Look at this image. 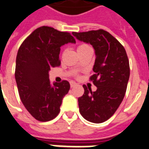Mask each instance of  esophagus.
<instances>
[{
	"instance_id": "obj_1",
	"label": "esophagus",
	"mask_w": 149,
	"mask_h": 149,
	"mask_svg": "<svg viewBox=\"0 0 149 149\" xmlns=\"http://www.w3.org/2000/svg\"><path fill=\"white\" fill-rule=\"evenodd\" d=\"M70 84L71 88L74 87V86H76V85H77V83H76V82H75L74 81H70Z\"/></svg>"
}]
</instances>
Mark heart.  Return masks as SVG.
<instances>
[{
    "instance_id": "b5f03b06",
    "label": "heart",
    "mask_w": 149,
    "mask_h": 149,
    "mask_svg": "<svg viewBox=\"0 0 149 149\" xmlns=\"http://www.w3.org/2000/svg\"><path fill=\"white\" fill-rule=\"evenodd\" d=\"M86 46V45H81V46H79L78 48H79V47H82V46Z\"/></svg>"
}]
</instances>
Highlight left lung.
<instances>
[{
	"label": "left lung",
	"instance_id": "1",
	"mask_svg": "<svg viewBox=\"0 0 149 149\" xmlns=\"http://www.w3.org/2000/svg\"><path fill=\"white\" fill-rule=\"evenodd\" d=\"M77 40L90 43L95 51L94 74L90 79L97 87L92 91L84 85L78 98L79 112L91 122L102 123L113 115L122 102L130 77L129 60L124 46L104 30L76 33Z\"/></svg>",
	"mask_w": 149,
	"mask_h": 149
}]
</instances>
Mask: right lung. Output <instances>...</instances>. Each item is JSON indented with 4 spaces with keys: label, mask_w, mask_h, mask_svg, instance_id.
Returning a JSON list of instances; mask_svg holds the SVG:
<instances>
[{
    "label": "right lung",
    "mask_w": 149,
    "mask_h": 149,
    "mask_svg": "<svg viewBox=\"0 0 149 149\" xmlns=\"http://www.w3.org/2000/svg\"><path fill=\"white\" fill-rule=\"evenodd\" d=\"M75 43L67 32L42 26L22 43L15 61V78L20 99L35 119L51 121L60 112L62 100L70 88L66 80L50 83L49 72L61 64V46Z\"/></svg>",
    "instance_id": "right-lung-1"
}]
</instances>
